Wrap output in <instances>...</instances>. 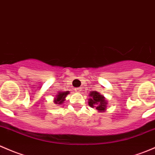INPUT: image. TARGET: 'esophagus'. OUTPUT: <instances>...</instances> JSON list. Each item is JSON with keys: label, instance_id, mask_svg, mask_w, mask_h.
<instances>
[{"label": "esophagus", "instance_id": "esophagus-1", "mask_svg": "<svg viewBox=\"0 0 155 155\" xmlns=\"http://www.w3.org/2000/svg\"><path fill=\"white\" fill-rule=\"evenodd\" d=\"M75 91H76V93H81L82 90H81V88H79V87H77V88H75Z\"/></svg>", "mask_w": 155, "mask_h": 155}]
</instances>
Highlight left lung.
<instances>
[{
	"mask_svg": "<svg viewBox=\"0 0 155 155\" xmlns=\"http://www.w3.org/2000/svg\"><path fill=\"white\" fill-rule=\"evenodd\" d=\"M88 105L91 107H95L98 112H105L107 107V101L104 96L97 91H91L89 94Z\"/></svg>",
	"mask_w": 155,
	"mask_h": 155,
	"instance_id": "1",
	"label": "left lung"
}]
</instances>
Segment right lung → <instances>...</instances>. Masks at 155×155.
I'll return each instance as SVG.
<instances>
[{
	"label": "right lung",
	"instance_id": "1",
	"mask_svg": "<svg viewBox=\"0 0 155 155\" xmlns=\"http://www.w3.org/2000/svg\"><path fill=\"white\" fill-rule=\"evenodd\" d=\"M70 94V91H58L56 97H54L53 102L56 105H61L64 102L66 97Z\"/></svg>",
	"mask_w": 155,
	"mask_h": 155
}]
</instances>
